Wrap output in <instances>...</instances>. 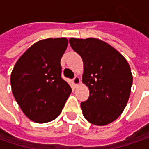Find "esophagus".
Masks as SVG:
<instances>
[{"label": "esophagus", "instance_id": "esophagus-1", "mask_svg": "<svg viewBox=\"0 0 149 149\" xmlns=\"http://www.w3.org/2000/svg\"><path fill=\"white\" fill-rule=\"evenodd\" d=\"M72 82H73L74 86H77L79 84H80V79H79V77H78V76H75V77L72 79Z\"/></svg>", "mask_w": 149, "mask_h": 149}]
</instances>
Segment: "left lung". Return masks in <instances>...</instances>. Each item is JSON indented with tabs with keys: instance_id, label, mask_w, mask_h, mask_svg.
I'll use <instances>...</instances> for the list:
<instances>
[{
	"instance_id": "1",
	"label": "left lung",
	"mask_w": 149,
	"mask_h": 149,
	"mask_svg": "<svg viewBox=\"0 0 149 149\" xmlns=\"http://www.w3.org/2000/svg\"><path fill=\"white\" fill-rule=\"evenodd\" d=\"M72 49L84 62L82 81L89 89L81 102L84 118L95 125L113 122L129 100L133 75L127 60L118 50L99 39L70 38Z\"/></svg>"
}]
</instances>
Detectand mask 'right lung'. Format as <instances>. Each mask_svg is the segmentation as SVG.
Instances as JSON below:
<instances>
[{
	"instance_id": "obj_1",
	"label": "right lung",
	"mask_w": 149,
	"mask_h": 149,
	"mask_svg": "<svg viewBox=\"0 0 149 149\" xmlns=\"http://www.w3.org/2000/svg\"><path fill=\"white\" fill-rule=\"evenodd\" d=\"M67 45L66 38L40 40L20 56L11 72L15 99L36 123H47L58 117L71 93L61 77L60 60Z\"/></svg>"
}]
</instances>
